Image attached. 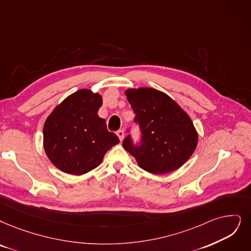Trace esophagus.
<instances>
[{
    "mask_svg": "<svg viewBox=\"0 0 251 251\" xmlns=\"http://www.w3.org/2000/svg\"><path fill=\"white\" fill-rule=\"evenodd\" d=\"M116 135L118 136V138H119L120 141H123V140H124V137H125V132L123 131V129H119V131H117Z\"/></svg>",
    "mask_w": 251,
    "mask_h": 251,
    "instance_id": "obj_1",
    "label": "esophagus"
}]
</instances>
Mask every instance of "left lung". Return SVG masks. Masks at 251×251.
I'll use <instances>...</instances> for the list:
<instances>
[{
  "label": "left lung",
  "instance_id": "8db88e82",
  "mask_svg": "<svg viewBox=\"0 0 251 251\" xmlns=\"http://www.w3.org/2000/svg\"><path fill=\"white\" fill-rule=\"evenodd\" d=\"M126 95L142 136L139 144H134L127 135L124 148L149 173L167 174L181 167L198 144V133L187 113L154 88H131Z\"/></svg>",
  "mask_w": 251,
  "mask_h": 251
}]
</instances>
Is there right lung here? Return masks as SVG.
<instances>
[{
	"label": "right lung",
	"instance_id": "right-lung-1",
	"mask_svg": "<svg viewBox=\"0 0 251 251\" xmlns=\"http://www.w3.org/2000/svg\"><path fill=\"white\" fill-rule=\"evenodd\" d=\"M102 97L80 89L57 105L44 124L43 144L48 158L61 171L82 175L102 163L105 153L119 143L98 115Z\"/></svg>",
	"mask_w": 251,
	"mask_h": 251
}]
</instances>
